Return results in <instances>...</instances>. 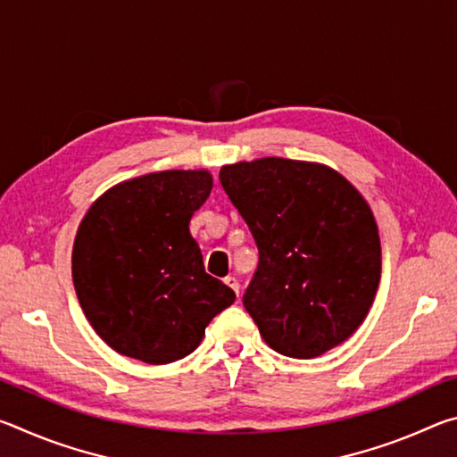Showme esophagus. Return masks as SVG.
<instances>
[{
  "mask_svg": "<svg viewBox=\"0 0 457 457\" xmlns=\"http://www.w3.org/2000/svg\"><path fill=\"white\" fill-rule=\"evenodd\" d=\"M226 284H228V286H229V288H231V290H234L236 294H239V282L236 280V278H234V276H228V278H226Z\"/></svg>",
  "mask_w": 457,
  "mask_h": 457,
  "instance_id": "esophagus-1",
  "label": "esophagus"
}]
</instances>
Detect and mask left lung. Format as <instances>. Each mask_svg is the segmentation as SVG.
Instances as JSON below:
<instances>
[{
	"mask_svg": "<svg viewBox=\"0 0 457 457\" xmlns=\"http://www.w3.org/2000/svg\"><path fill=\"white\" fill-rule=\"evenodd\" d=\"M220 181L260 250L244 306L266 345L314 359L345 343L381 280V239L365 197L328 165L282 157L223 165Z\"/></svg>",
	"mask_w": 457,
	"mask_h": 457,
	"instance_id": "left-lung-1",
	"label": "left lung"
}]
</instances>
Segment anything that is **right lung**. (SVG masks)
<instances>
[{
    "mask_svg": "<svg viewBox=\"0 0 457 457\" xmlns=\"http://www.w3.org/2000/svg\"><path fill=\"white\" fill-rule=\"evenodd\" d=\"M213 187L207 169L133 177L88 207L72 247V280L90 327L125 357H187L236 294L205 274L189 221Z\"/></svg>",
    "mask_w": 457,
    "mask_h": 457,
    "instance_id": "obj_1",
    "label": "right lung"
}]
</instances>
